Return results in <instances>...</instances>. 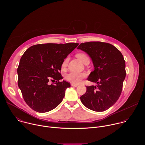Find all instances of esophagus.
I'll return each mask as SVG.
<instances>
[{
  "label": "esophagus",
  "instance_id": "34e87169",
  "mask_svg": "<svg viewBox=\"0 0 145 145\" xmlns=\"http://www.w3.org/2000/svg\"><path fill=\"white\" fill-rule=\"evenodd\" d=\"M71 86L72 87H77L78 86V84H72Z\"/></svg>",
  "mask_w": 145,
  "mask_h": 145
}]
</instances>
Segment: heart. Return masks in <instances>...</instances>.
<instances>
[{
    "mask_svg": "<svg viewBox=\"0 0 145 145\" xmlns=\"http://www.w3.org/2000/svg\"><path fill=\"white\" fill-rule=\"evenodd\" d=\"M76 56L84 64L86 63L87 62H89V59L88 56L85 53H80L77 54ZM68 58H66L61 64L62 69L64 70L65 69L68 64ZM86 77V74L84 73H77L74 72H71L65 74V79L67 81L71 82L72 84H77Z\"/></svg>",
    "mask_w": 145,
    "mask_h": 145,
    "instance_id": "b5f03b06",
    "label": "heart"
}]
</instances>
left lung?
Here are the masks:
<instances>
[{"instance_id": "1", "label": "left lung", "mask_w": 145, "mask_h": 145, "mask_svg": "<svg viewBox=\"0 0 145 145\" xmlns=\"http://www.w3.org/2000/svg\"><path fill=\"white\" fill-rule=\"evenodd\" d=\"M77 49L92 58L95 70L87 79L97 84L86 86L87 91L80 97L81 101L91 110L106 111L115 104L121 92L126 77L123 56L115 46L99 41L81 43Z\"/></svg>"}]
</instances>
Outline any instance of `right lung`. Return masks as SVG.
I'll return each mask as SVG.
<instances>
[{
	"mask_svg": "<svg viewBox=\"0 0 145 145\" xmlns=\"http://www.w3.org/2000/svg\"><path fill=\"white\" fill-rule=\"evenodd\" d=\"M78 43L38 44L26 50L17 69L18 85L24 100L33 110L44 113L57 107L69 82L61 81V64ZM54 82L50 84V81ZM56 82H55V81Z\"/></svg>",
	"mask_w": 145,
	"mask_h": 145,
	"instance_id": "1",
	"label": "right lung"
}]
</instances>
